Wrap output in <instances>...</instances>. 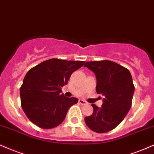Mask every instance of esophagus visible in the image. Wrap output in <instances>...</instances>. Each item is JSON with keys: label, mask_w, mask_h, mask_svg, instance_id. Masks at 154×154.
Returning <instances> with one entry per match:
<instances>
[{"label": "esophagus", "mask_w": 154, "mask_h": 154, "mask_svg": "<svg viewBox=\"0 0 154 154\" xmlns=\"http://www.w3.org/2000/svg\"><path fill=\"white\" fill-rule=\"evenodd\" d=\"M79 104H82V105H85V104H87V102H86V101L83 100V99H79Z\"/></svg>", "instance_id": "obj_1"}]
</instances>
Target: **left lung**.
I'll use <instances>...</instances> for the list:
<instances>
[{
	"instance_id": "left-lung-1",
	"label": "left lung",
	"mask_w": 154,
	"mask_h": 154,
	"mask_svg": "<svg viewBox=\"0 0 154 154\" xmlns=\"http://www.w3.org/2000/svg\"><path fill=\"white\" fill-rule=\"evenodd\" d=\"M84 67L95 73L96 91L104 97L102 107L91 104L93 114L85 117V122L96 133H107L123 120L131 109L135 90L131 74L110 60L86 62Z\"/></svg>"
}]
</instances>
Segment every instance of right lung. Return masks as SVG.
<instances>
[{
  "label": "right lung",
  "mask_w": 154,
  "mask_h": 154,
  "mask_svg": "<svg viewBox=\"0 0 154 154\" xmlns=\"http://www.w3.org/2000/svg\"><path fill=\"white\" fill-rule=\"evenodd\" d=\"M84 63L52 58L27 72L20 88V97L21 107L32 123L43 129H51L62 123L78 99L60 94L61 89L68 84L71 74Z\"/></svg>",
  "instance_id": "obj_1"
}]
</instances>
